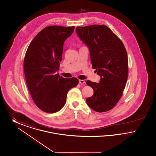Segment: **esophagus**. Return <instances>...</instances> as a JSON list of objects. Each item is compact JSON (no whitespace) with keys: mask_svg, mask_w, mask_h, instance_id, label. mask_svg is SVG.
I'll list each match as a JSON object with an SVG mask.
<instances>
[{"mask_svg":"<svg viewBox=\"0 0 156 156\" xmlns=\"http://www.w3.org/2000/svg\"><path fill=\"white\" fill-rule=\"evenodd\" d=\"M79 82L80 84H84L85 83V81L84 80H79Z\"/></svg>","mask_w":156,"mask_h":156,"instance_id":"esophagus-1","label":"esophagus"}]
</instances>
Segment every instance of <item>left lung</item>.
<instances>
[{
    "instance_id": "8db88e82",
    "label": "left lung",
    "mask_w": 156,
    "mask_h": 156,
    "mask_svg": "<svg viewBox=\"0 0 156 156\" xmlns=\"http://www.w3.org/2000/svg\"><path fill=\"white\" fill-rule=\"evenodd\" d=\"M80 39L89 48L93 69L100 76L99 83L86 84L94 90L86 99L98 112L113 108L121 98L128 76V58L122 41L107 26L93 25L76 27Z\"/></svg>"
}]
</instances>
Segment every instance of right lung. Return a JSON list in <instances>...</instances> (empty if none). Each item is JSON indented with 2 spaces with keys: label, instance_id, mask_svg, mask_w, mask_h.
Returning <instances> with one entry per match:
<instances>
[{
  "label": "right lung",
  "instance_id": "right-lung-1",
  "mask_svg": "<svg viewBox=\"0 0 156 156\" xmlns=\"http://www.w3.org/2000/svg\"><path fill=\"white\" fill-rule=\"evenodd\" d=\"M74 29V26L46 27L35 36L26 51L23 67L27 88L36 106L44 112L60 110L69 90L79 83L75 77L66 79L56 74L64 42Z\"/></svg>",
  "mask_w": 156,
  "mask_h": 156
}]
</instances>
